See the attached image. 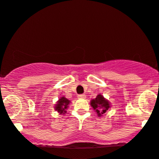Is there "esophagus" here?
Returning a JSON list of instances; mask_svg holds the SVG:
<instances>
[{
  "instance_id": "esophagus-1",
  "label": "esophagus",
  "mask_w": 159,
  "mask_h": 159,
  "mask_svg": "<svg viewBox=\"0 0 159 159\" xmlns=\"http://www.w3.org/2000/svg\"><path fill=\"white\" fill-rule=\"evenodd\" d=\"M78 98H85L86 96L84 94H79L77 96Z\"/></svg>"
}]
</instances>
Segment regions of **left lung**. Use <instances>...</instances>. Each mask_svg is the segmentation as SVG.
<instances>
[{
	"label": "left lung",
	"instance_id": "left-lung-1",
	"mask_svg": "<svg viewBox=\"0 0 159 159\" xmlns=\"http://www.w3.org/2000/svg\"><path fill=\"white\" fill-rule=\"evenodd\" d=\"M91 106L98 117L102 116L111 108V103L101 94H98L96 98L91 101Z\"/></svg>",
	"mask_w": 159,
	"mask_h": 159
}]
</instances>
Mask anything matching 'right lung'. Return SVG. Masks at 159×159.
I'll use <instances>...</instances> for the list:
<instances>
[{
  "instance_id": "right-lung-1",
  "label": "right lung",
  "mask_w": 159,
  "mask_h": 159,
  "mask_svg": "<svg viewBox=\"0 0 159 159\" xmlns=\"http://www.w3.org/2000/svg\"><path fill=\"white\" fill-rule=\"evenodd\" d=\"M70 103V101L67 99L65 97H62L59 98V100L57 101L56 106L54 108L56 111H58L60 114H65L66 113L67 108H68V105Z\"/></svg>"
}]
</instances>
